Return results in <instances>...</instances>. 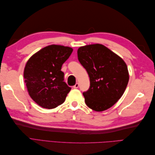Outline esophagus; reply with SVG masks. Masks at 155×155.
<instances>
[{
    "instance_id": "esophagus-1",
    "label": "esophagus",
    "mask_w": 155,
    "mask_h": 155,
    "mask_svg": "<svg viewBox=\"0 0 155 155\" xmlns=\"http://www.w3.org/2000/svg\"><path fill=\"white\" fill-rule=\"evenodd\" d=\"M78 87H79V83H76V85H75L74 86V88H78Z\"/></svg>"
}]
</instances>
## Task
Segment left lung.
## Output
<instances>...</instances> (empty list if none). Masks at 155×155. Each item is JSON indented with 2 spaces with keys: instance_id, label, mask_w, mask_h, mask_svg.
Wrapping results in <instances>:
<instances>
[{
  "instance_id": "1",
  "label": "left lung",
  "mask_w": 155,
  "mask_h": 155,
  "mask_svg": "<svg viewBox=\"0 0 155 155\" xmlns=\"http://www.w3.org/2000/svg\"><path fill=\"white\" fill-rule=\"evenodd\" d=\"M78 58L90 78V87L83 93L86 105L97 112L109 109L127 86L129 76L124 61L100 44L79 47Z\"/></svg>"
}]
</instances>
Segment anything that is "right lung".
Returning <instances> with one entry per match:
<instances>
[{"label":"right lung","mask_w":155,"mask_h":155,"mask_svg":"<svg viewBox=\"0 0 155 155\" xmlns=\"http://www.w3.org/2000/svg\"><path fill=\"white\" fill-rule=\"evenodd\" d=\"M73 49L51 45L42 48L28 61L24 70L29 95L36 104L51 109L62 104L71 90L64 81L63 64Z\"/></svg>","instance_id":"add662e5"}]
</instances>
